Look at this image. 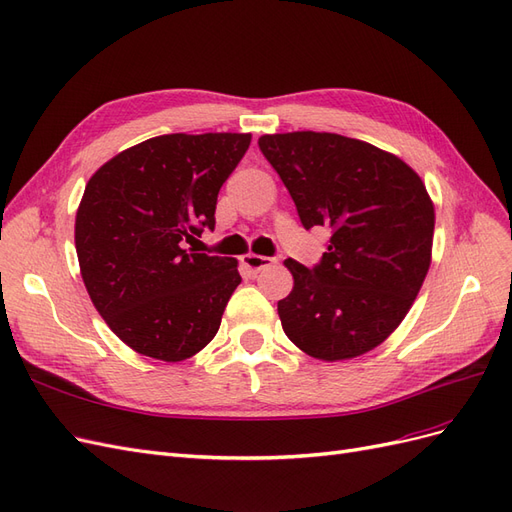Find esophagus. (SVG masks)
Masks as SVG:
<instances>
[{
	"label": "esophagus",
	"instance_id": "obj_1",
	"mask_svg": "<svg viewBox=\"0 0 512 512\" xmlns=\"http://www.w3.org/2000/svg\"><path fill=\"white\" fill-rule=\"evenodd\" d=\"M273 262H275V258H269V256H258V254H245V256H241V265L250 273H260L262 269L271 267Z\"/></svg>",
	"mask_w": 512,
	"mask_h": 512
}]
</instances>
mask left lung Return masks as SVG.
<instances>
[{
  "label": "left lung",
  "mask_w": 512,
  "mask_h": 512,
  "mask_svg": "<svg viewBox=\"0 0 512 512\" xmlns=\"http://www.w3.org/2000/svg\"><path fill=\"white\" fill-rule=\"evenodd\" d=\"M258 147L301 224L331 230L320 265L288 258L294 286L277 303L284 333L320 361L380 346L421 290L436 213L423 179L397 156L333 132L265 134Z\"/></svg>",
  "instance_id": "1"
}]
</instances>
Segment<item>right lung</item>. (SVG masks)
<instances>
[{
    "instance_id": "right-lung-1",
    "label": "right lung",
    "mask_w": 512,
    "mask_h": 512,
    "mask_svg": "<svg viewBox=\"0 0 512 512\" xmlns=\"http://www.w3.org/2000/svg\"><path fill=\"white\" fill-rule=\"evenodd\" d=\"M252 134H164L102 164L76 209L74 243L91 303L138 354L177 363L203 350L241 284L235 258L185 250L215 228L224 181Z\"/></svg>"
}]
</instances>
